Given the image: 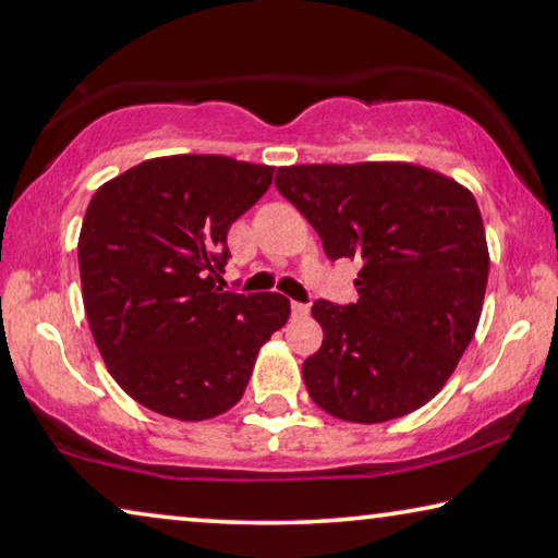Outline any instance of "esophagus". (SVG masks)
<instances>
[{
  "mask_svg": "<svg viewBox=\"0 0 558 558\" xmlns=\"http://www.w3.org/2000/svg\"><path fill=\"white\" fill-rule=\"evenodd\" d=\"M290 307H293L295 317H305L307 313H311V307H307L305 303H295V300H293V305H290Z\"/></svg>",
  "mask_w": 558,
  "mask_h": 558,
  "instance_id": "esophagus-1",
  "label": "esophagus"
}]
</instances>
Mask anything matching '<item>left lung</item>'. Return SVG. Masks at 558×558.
<instances>
[{
  "instance_id": "8db88e82",
  "label": "left lung",
  "mask_w": 558,
  "mask_h": 558,
  "mask_svg": "<svg viewBox=\"0 0 558 558\" xmlns=\"http://www.w3.org/2000/svg\"><path fill=\"white\" fill-rule=\"evenodd\" d=\"M276 185L327 258L362 263L355 305H313L323 327L320 350L303 362L313 402L360 424L420 410L480 325L489 247L472 191L400 161L286 166Z\"/></svg>"
}]
</instances>
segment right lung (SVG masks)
Wrapping results in <instances>:
<instances>
[{
	"mask_svg": "<svg viewBox=\"0 0 558 558\" xmlns=\"http://www.w3.org/2000/svg\"><path fill=\"white\" fill-rule=\"evenodd\" d=\"M272 171L228 156L148 158L88 203L78 233L88 327L111 377L151 412L181 422L228 412L288 323L286 295L216 286L231 255L228 228L268 191Z\"/></svg>",
	"mask_w": 558,
	"mask_h": 558,
	"instance_id": "1",
	"label": "right lung"
}]
</instances>
